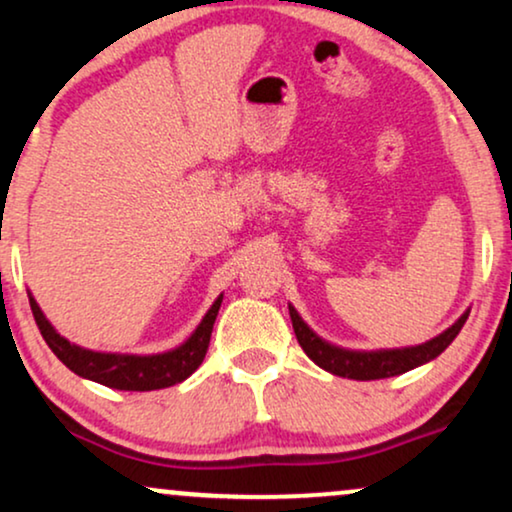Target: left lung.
Returning a JSON list of instances; mask_svg holds the SVG:
<instances>
[{"label":"left lung","mask_w":512,"mask_h":512,"mask_svg":"<svg viewBox=\"0 0 512 512\" xmlns=\"http://www.w3.org/2000/svg\"><path fill=\"white\" fill-rule=\"evenodd\" d=\"M290 309V321H293L295 338L300 342L309 359L316 366H321L323 371L340 375V378H352V380H380V378H392V375L406 373L411 368L428 364V361L437 359L446 347L454 342V338L461 333L465 319L470 312H465L454 326L446 328L444 333H439L437 338H432L423 345L416 347H401V349H345L338 345H331L328 340H323L321 335H316L307 323L302 321V316L297 314L293 304H288Z\"/></svg>","instance_id":"1"}]
</instances>
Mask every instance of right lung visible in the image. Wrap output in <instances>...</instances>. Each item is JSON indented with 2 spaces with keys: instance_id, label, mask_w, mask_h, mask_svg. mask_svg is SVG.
I'll return each mask as SVG.
<instances>
[{
  "instance_id": "1",
  "label": "right lung",
  "mask_w": 512,
  "mask_h": 512,
  "mask_svg": "<svg viewBox=\"0 0 512 512\" xmlns=\"http://www.w3.org/2000/svg\"><path fill=\"white\" fill-rule=\"evenodd\" d=\"M222 297L219 295L203 321L189 338L181 342L179 347L167 349L160 354H120V352H94V349H84L80 345L63 338L61 333L51 326L47 316L40 309L35 297L30 295V307L35 314L37 326H40L42 338L47 340L51 352L66 364L70 371L80 375V378L94 380V383L113 387V390L127 392H151L172 387L186 380L196 368L203 364L205 352H208L212 326H215L217 312L222 307Z\"/></svg>"
}]
</instances>
